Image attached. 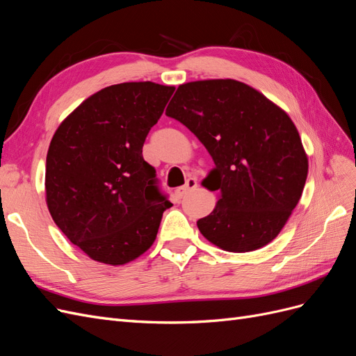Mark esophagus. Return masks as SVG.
Wrapping results in <instances>:
<instances>
[{
    "mask_svg": "<svg viewBox=\"0 0 356 356\" xmlns=\"http://www.w3.org/2000/svg\"><path fill=\"white\" fill-rule=\"evenodd\" d=\"M196 187H197V181L195 178H188L187 182H186V186H182L181 188H178V195L186 196V195H188V193H191L193 190H196Z\"/></svg>",
    "mask_w": 356,
    "mask_h": 356,
    "instance_id": "1",
    "label": "esophagus"
}]
</instances>
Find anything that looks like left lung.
<instances>
[{
	"label": "left lung",
	"mask_w": 356,
	"mask_h": 356,
	"mask_svg": "<svg viewBox=\"0 0 356 356\" xmlns=\"http://www.w3.org/2000/svg\"><path fill=\"white\" fill-rule=\"evenodd\" d=\"M166 115L188 127L215 163L202 186L218 190V202L197 221L200 233L229 252L270 243L297 207L309 170L291 117L232 79L181 84Z\"/></svg>",
	"instance_id": "left-lung-1"
}]
</instances>
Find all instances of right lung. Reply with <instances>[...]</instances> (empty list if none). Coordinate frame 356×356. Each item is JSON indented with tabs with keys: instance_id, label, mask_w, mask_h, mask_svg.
Listing matches in <instances>:
<instances>
[{
	"instance_id": "right-lung-1",
	"label": "right lung",
	"mask_w": 356,
	"mask_h": 356,
	"mask_svg": "<svg viewBox=\"0 0 356 356\" xmlns=\"http://www.w3.org/2000/svg\"><path fill=\"white\" fill-rule=\"evenodd\" d=\"M174 86L113 84L84 99L53 135L46 160V203L70 242L92 260L131 263L156 241L172 203L143 157L145 138Z\"/></svg>"
}]
</instances>
